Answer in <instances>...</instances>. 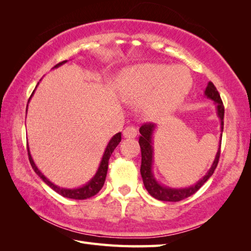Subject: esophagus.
Wrapping results in <instances>:
<instances>
[{"label": "esophagus", "instance_id": "34e87169", "mask_svg": "<svg viewBox=\"0 0 251 251\" xmlns=\"http://www.w3.org/2000/svg\"><path fill=\"white\" fill-rule=\"evenodd\" d=\"M123 136H124V138H135L137 136V129L134 126L126 127V128L123 130Z\"/></svg>", "mask_w": 251, "mask_h": 251}]
</instances>
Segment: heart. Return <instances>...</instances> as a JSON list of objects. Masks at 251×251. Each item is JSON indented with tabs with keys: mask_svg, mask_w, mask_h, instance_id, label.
I'll use <instances>...</instances> for the list:
<instances>
[{
	"mask_svg": "<svg viewBox=\"0 0 251 251\" xmlns=\"http://www.w3.org/2000/svg\"><path fill=\"white\" fill-rule=\"evenodd\" d=\"M191 86L192 76L185 68L147 62L123 73L119 90L127 102L143 103L148 115L162 117L182 103Z\"/></svg>",
	"mask_w": 251,
	"mask_h": 251,
	"instance_id": "heart-1",
	"label": "heart"
}]
</instances>
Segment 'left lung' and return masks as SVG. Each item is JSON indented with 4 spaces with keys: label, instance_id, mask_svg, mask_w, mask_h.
Returning a JSON list of instances; mask_svg holds the SVG:
<instances>
[{
    "label": "left lung",
    "instance_id": "1",
    "mask_svg": "<svg viewBox=\"0 0 251 251\" xmlns=\"http://www.w3.org/2000/svg\"><path fill=\"white\" fill-rule=\"evenodd\" d=\"M205 96L208 99H211L214 101L217 109V115L220 119V124H221V132L223 131V117H225V106H223V102L220 98V95L218 93L217 88L215 85L211 82L208 83L207 87L205 89ZM156 126L153 123H149V124H143L140 129V137H139V145L141 149V167H140V173L141 177L143 180V184H145L147 191L149 194L153 196L154 199L163 201H182L186 197L193 195L196 191L201 189V186L204 184L206 181L209 179L212 174H214L215 169L219 162L220 157V147H221V140L219 142V148H218V151L216 154L215 161L212 163L211 167L208 170L207 174L200 179L194 185L188 186V188H180V189H175V188H169V186L163 185L159 183L156 180L155 176L153 174L152 170V165L154 162V149H153V135L154 131H155ZM222 138V134L221 137Z\"/></svg>",
    "mask_w": 251,
    "mask_h": 251
}]
</instances>
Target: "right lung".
Instances as JSON below:
<instances>
[{"mask_svg":"<svg viewBox=\"0 0 251 251\" xmlns=\"http://www.w3.org/2000/svg\"><path fill=\"white\" fill-rule=\"evenodd\" d=\"M68 60H65L62 62L57 63V65L54 68H58L62 66L63 63H66ZM52 68V69H54ZM39 84V83H37ZM37 86V85H36ZM36 88V87H35ZM35 92V89L33 90V93L30 96L29 101L31 99L32 96H33ZM28 101V103H29ZM26 111H28V105H26V110H25V113ZM122 138H121V132H117L116 135H114L113 137L111 138L108 146H106L104 153L102 155V158H101V162L99 164V167L98 170L96 172L94 177L90 179L86 184H84L82 186H79V188H75V189H66V188H60V186H58L56 184H54L52 182L47 179L45 176L41 173V170L36 167V165L33 161V158H32L31 154H30V150H29V146H28V155H29V161L32 168H33L34 172L36 173V175L39 176V177L44 181V182L50 186V188L54 190L55 192H57L58 194H60L63 197H67V199H73V200H86L89 199V197H92L94 195H96L98 193V192L102 189V186L104 184V181H105V177H106V172H108V165H109V159L112 152L114 151V149L119 146V143L121 142Z\"/></svg>","mask_w":251,"mask_h":251,"instance_id":"right-lung-1","label":"right lung"}]
</instances>
